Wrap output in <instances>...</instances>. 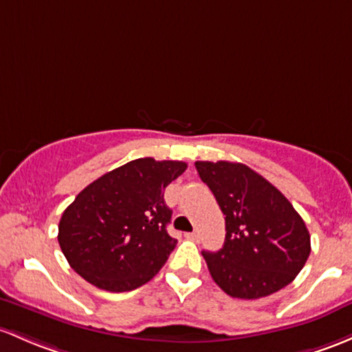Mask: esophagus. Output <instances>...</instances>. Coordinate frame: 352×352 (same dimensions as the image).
I'll return each instance as SVG.
<instances>
[{
    "label": "esophagus",
    "mask_w": 352,
    "mask_h": 352,
    "mask_svg": "<svg viewBox=\"0 0 352 352\" xmlns=\"http://www.w3.org/2000/svg\"><path fill=\"white\" fill-rule=\"evenodd\" d=\"M186 238L187 239H192V241H197V239H199V234H197V232H186Z\"/></svg>",
    "instance_id": "1"
}]
</instances>
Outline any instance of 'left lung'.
I'll return each instance as SVG.
<instances>
[{"label": "left lung", "mask_w": 352, "mask_h": 352, "mask_svg": "<svg viewBox=\"0 0 352 352\" xmlns=\"http://www.w3.org/2000/svg\"><path fill=\"white\" fill-rule=\"evenodd\" d=\"M195 168L226 216L223 248L202 251L214 282L244 300L294 282L310 254V234L290 201L248 165L195 162Z\"/></svg>", "instance_id": "8db88e82"}]
</instances>
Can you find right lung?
I'll return each mask as SVG.
<instances>
[{"label": "right lung", "mask_w": 352, "mask_h": 352, "mask_svg": "<svg viewBox=\"0 0 352 352\" xmlns=\"http://www.w3.org/2000/svg\"><path fill=\"white\" fill-rule=\"evenodd\" d=\"M184 162L136 158L84 188L58 223V244L76 273L108 292L150 282L175 248L166 231L172 209L164 190Z\"/></svg>", "instance_id": "add662e5"}]
</instances>
